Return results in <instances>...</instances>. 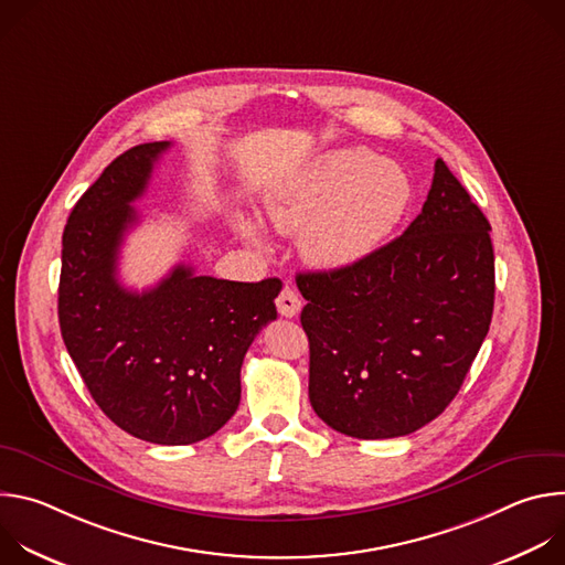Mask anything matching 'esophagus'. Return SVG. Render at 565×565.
<instances>
[{
    "label": "esophagus",
    "mask_w": 565,
    "mask_h": 565,
    "mask_svg": "<svg viewBox=\"0 0 565 565\" xmlns=\"http://www.w3.org/2000/svg\"><path fill=\"white\" fill-rule=\"evenodd\" d=\"M299 308H301V301H299L297 292H295L292 288L284 286L281 292H279V297H277V310H279V315H281V317H295V315L299 312Z\"/></svg>",
    "instance_id": "esophagus-1"
}]
</instances>
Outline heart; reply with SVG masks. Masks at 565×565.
Segmentation results:
<instances>
[{
	"mask_svg": "<svg viewBox=\"0 0 565 565\" xmlns=\"http://www.w3.org/2000/svg\"><path fill=\"white\" fill-rule=\"evenodd\" d=\"M409 177L364 147H340L273 188L266 199L270 225L284 234L301 230L303 259L319 270H342L373 255L407 214ZM234 227L262 241L259 225L244 216Z\"/></svg>",
	"mask_w": 565,
	"mask_h": 565,
	"instance_id": "1",
	"label": "heart"
}]
</instances>
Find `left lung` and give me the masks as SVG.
Segmentation results:
<instances>
[{"label":"left lung","instance_id":"left-lung-1","mask_svg":"<svg viewBox=\"0 0 565 565\" xmlns=\"http://www.w3.org/2000/svg\"><path fill=\"white\" fill-rule=\"evenodd\" d=\"M490 221L438 158L405 234L342 270L299 273L308 395L340 434H414L456 397L494 310Z\"/></svg>","mask_w":565,"mask_h":565}]
</instances>
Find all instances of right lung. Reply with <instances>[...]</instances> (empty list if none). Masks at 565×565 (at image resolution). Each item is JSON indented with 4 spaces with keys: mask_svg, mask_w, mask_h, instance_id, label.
Here are the masks:
<instances>
[{
    "mask_svg": "<svg viewBox=\"0 0 565 565\" xmlns=\"http://www.w3.org/2000/svg\"><path fill=\"white\" fill-rule=\"evenodd\" d=\"M170 142L120 153L79 196L62 234L60 331L103 414L134 438L192 445L216 434L241 399V364L277 319L279 279L257 284L196 275L179 264L153 288L118 281L131 207Z\"/></svg>",
    "mask_w": 565,
    "mask_h": 565,
    "instance_id": "obj_1",
    "label": "right lung"
}]
</instances>
